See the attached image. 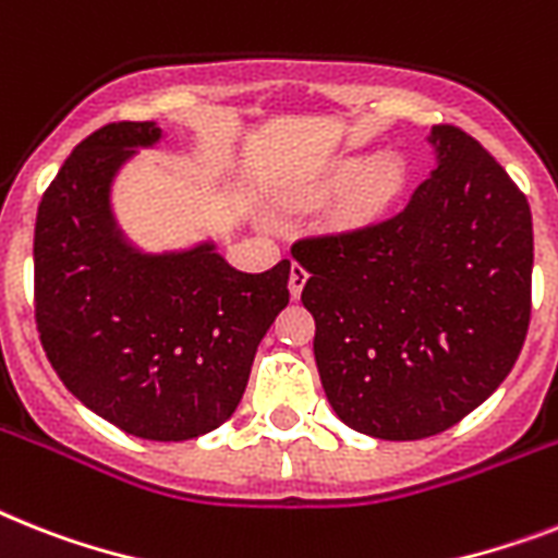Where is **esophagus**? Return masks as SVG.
<instances>
[{"instance_id":"esophagus-1","label":"esophagus","mask_w":558,"mask_h":558,"mask_svg":"<svg viewBox=\"0 0 558 558\" xmlns=\"http://www.w3.org/2000/svg\"><path fill=\"white\" fill-rule=\"evenodd\" d=\"M306 278H310V271L303 269L301 264H292V271H289V292H292V298H301Z\"/></svg>"}]
</instances>
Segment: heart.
Returning <instances> with one entry per match:
<instances>
[{
  "label": "heart",
  "mask_w": 558,
  "mask_h": 558,
  "mask_svg": "<svg viewBox=\"0 0 558 558\" xmlns=\"http://www.w3.org/2000/svg\"><path fill=\"white\" fill-rule=\"evenodd\" d=\"M407 162L398 154L378 157H341L310 185L306 197H329L347 192L341 203V217L347 223L361 226L384 217L407 189Z\"/></svg>",
  "instance_id": "obj_1"
}]
</instances>
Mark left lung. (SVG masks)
I'll use <instances>...</instances> for the list:
<instances>
[{"mask_svg":"<svg viewBox=\"0 0 558 558\" xmlns=\"http://www.w3.org/2000/svg\"><path fill=\"white\" fill-rule=\"evenodd\" d=\"M404 211L292 246L335 415L384 441L438 436L513 369L530 324L527 197L482 143L433 125Z\"/></svg>","mask_w":558,"mask_h":558,"instance_id":"1","label":"left lung"}]
</instances>
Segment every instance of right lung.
Instances as JSON below:
<instances>
[{
	"label": "right lung",
	"instance_id": "right-lung-1",
	"mask_svg": "<svg viewBox=\"0 0 558 558\" xmlns=\"http://www.w3.org/2000/svg\"><path fill=\"white\" fill-rule=\"evenodd\" d=\"M160 140L157 122H111L62 162L36 211V329L59 381L99 418L189 441L238 410L292 266L238 271L211 240L140 252L117 226L111 185Z\"/></svg>",
	"mask_w": 558,
	"mask_h": 558
}]
</instances>
